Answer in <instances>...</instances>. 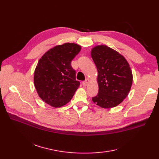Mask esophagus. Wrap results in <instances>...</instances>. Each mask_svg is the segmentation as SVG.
Here are the masks:
<instances>
[{
    "mask_svg": "<svg viewBox=\"0 0 159 159\" xmlns=\"http://www.w3.org/2000/svg\"><path fill=\"white\" fill-rule=\"evenodd\" d=\"M89 81H90V80L89 79H87L85 81H84V82L82 83V84H83V85H84V86H86V85H88Z\"/></svg>",
    "mask_w": 159,
    "mask_h": 159,
    "instance_id": "34e87169",
    "label": "esophagus"
}]
</instances>
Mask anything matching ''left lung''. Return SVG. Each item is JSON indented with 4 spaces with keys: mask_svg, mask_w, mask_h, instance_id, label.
I'll list each match as a JSON object with an SVG mask.
<instances>
[{
    "mask_svg": "<svg viewBox=\"0 0 159 159\" xmlns=\"http://www.w3.org/2000/svg\"><path fill=\"white\" fill-rule=\"evenodd\" d=\"M98 70V94L92 98L104 109L117 106L129 94L133 74L129 63L119 53L106 45H98L91 50Z\"/></svg>",
    "mask_w": 159,
    "mask_h": 159,
    "instance_id": "1",
    "label": "left lung"
}]
</instances>
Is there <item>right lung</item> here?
Segmentation results:
<instances>
[{"label": "right lung", "mask_w": 159, "mask_h": 159, "mask_svg": "<svg viewBox=\"0 0 159 159\" xmlns=\"http://www.w3.org/2000/svg\"><path fill=\"white\" fill-rule=\"evenodd\" d=\"M81 49L77 44L64 43L50 49L39 60L34 72V85L43 101L53 107L69 103L80 87L71 61Z\"/></svg>", "instance_id": "obj_1"}]
</instances>
